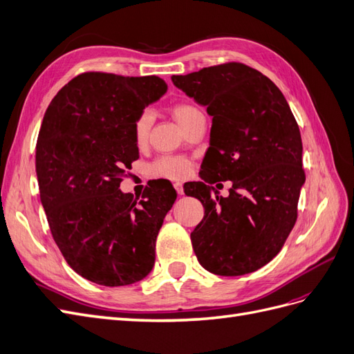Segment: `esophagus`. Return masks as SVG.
I'll return each instance as SVG.
<instances>
[{"mask_svg":"<svg viewBox=\"0 0 354 354\" xmlns=\"http://www.w3.org/2000/svg\"><path fill=\"white\" fill-rule=\"evenodd\" d=\"M174 189H176V192H177V194H178V195H183V194H185V189H183V185H181V183H178V181H177V183H174Z\"/></svg>","mask_w":354,"mask_h":354,"instance_id":"34e87169","label":"esophagus"}]
</instances>
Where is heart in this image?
Returning <instances> with one entry per match:
<instances>
[{"label": "heart", "instance_id": "1", "mask_svg": "<svg viewBox=\"0 0 354 354\" xmlns=\"http://www.w3.org/2000/svg\"><path fill=\"white\" fill-rule=\"evenodd\" d=\"M171 113L177 122L187 130L196 118L203 116L199 108L189 102H178L171 106ZM153 122V116L149 111H143L137 115L133 124V138L137 146H145L149 140V133ZM190 160L183 156H159L151 165V174L158 178L180 180L185 178L190 171Z\"/></svg>", "mask_w": 354, "mask_h": 354}]
</instances>
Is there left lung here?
Returning a JSON list of instances; mask_svg holds the SVG:
<instances>
[{"label":"left lung","instance_id":"1","mask_svg":"<svg viewBox=\"0 0 354 354\" xmlns=\"http://www.w3.org/2000/svg\"><path fill=\"white\" fill-rule=\"evenodd\" d=\"M171 80L212 116L203 181L185 189L203 205L190 233L198 261L220 276L259 270L279 254L298 216L306 174L295 118L281 90L239 62ZM216 179L232 181L227 198L206 185Z\"/></svg>","mask_w":354,"mask_h":354}]
</instances>
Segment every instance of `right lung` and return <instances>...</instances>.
Here are the masks:
<instances>
[{"instance_id":"obj_1","label":"right lung","mask_w":354,"mask_h":354,"mask_svg":"<svg viewBox=\"0 0 354 354\" xmlns=\"http://www.w3.org/2000/svg\"><path fill=\"white\" fill-rule=\"evenodd\" d=\"M165 91L155 75L91 71L71 80L46 111L35 155L41 203L62 255L90 282L130 285L153 267L176 190L153 181L137 203L120 185L138 159L134 120Z\"/></svg>"}]
</instances>
